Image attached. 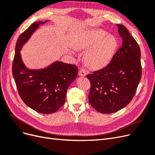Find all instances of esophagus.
Instances as JSON below:
<instances>
[{"label":"esophagus","mask_w":155,"mask_h":155,"mask_svg":"<svg viewBox=\"0 0 155 155\" xmlns=\"http://www.w3.org/2000/svg\"><path fill=\"white\" fill-rule=\"evenodd\" d=\"M88 74V71L85 68H80L79 71V75L80 76H85Z\"/></svg>","instance_id":"34e87169"}]
</instances>
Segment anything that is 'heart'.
<instances>
[{
  "label": "heart",
  "mask_w": 155,
  "mask_h": 155,
  "mask_svg": "<svg viewBox=\"0 0 155 155\" xmlns=\"http://www.w3.org/2000/svg\"><path fill=\"white\" fill-rule=\"evenodd\" d=\"M107 33L101 30H92L83 33L76 41L78 48H89L85 60L89 66L98 68L109 63L117 46L114 37L106 36Z\"/></svg>",
  "instance_id": "heart-1"
}]
</instances>
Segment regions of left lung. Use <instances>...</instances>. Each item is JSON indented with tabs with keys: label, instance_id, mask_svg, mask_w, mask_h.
I'll return each instance as SVG.
<instances>
[{
	"label": "left lung",
	"instance_id": "8db88e82",
	"mask_svg": "<svg viewBox=\"0 0 155 155\" xmlns=\"http://www.w3.org/2000/svg\"><path fill=\"white\" fill-rule=\"evenodd\" d=\"M116 25L122 45L106 67L87 76L91 82L89 104L103 114L113 113L127 105L142 78L139 45L125 26Z\"/></svg>",
	"mask_w": 155,
	"mask_h": 155
}]
</instances>
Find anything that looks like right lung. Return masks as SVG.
<instances>
[{"mask_svg":"<svg viewBox=\"0 0 155 155\" xmlns=\"http://www.w3.org/2000/svg\"><path fill=\"white\" fill-rule=\"evenodd\" d=\"M44 23L34 22L18 37L12 74L18 94L25 104L39 113L51 114L64 104L67 89L76 79L78 68L59 61L40 70L25 67L21 59V49L37 28Z\"/></svg>","mask_w":155,"mask_h":155,"instance_id":"obj_1","label":"right lung"}]
</instances>
